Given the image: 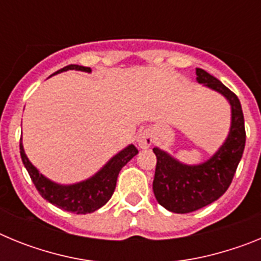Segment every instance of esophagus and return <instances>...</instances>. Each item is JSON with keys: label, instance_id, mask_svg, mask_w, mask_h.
Segmentation results:
<instances>
[{"label": "esophagus", "instance_id": "34e87169", "mask_svg": "<svg viewBox=\"0 0 261 261\" xmlns=\"http://www.w3.org/2000/svg\"><path fill=\"white\" fill-rule=\"evenodd\" d=\"M137 144L141 149H147L153 144V133L150 130H141L137 136Z\"/></svg>", "mask_w": 261, "mask_h": 261}]
</instances>
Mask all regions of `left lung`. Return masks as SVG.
<instances>
[{
	"mask_svg": "<svg viewBox=\"0 0 261 261\" xmlns=\"http://www.w3.org/2000/svg\"><path fill=\"white\" fill-rule=\"evenodd\" d=\"M196 81L222 94L231 105L229 137L209 161L199 166L177 162L158 147L153 191L159 205L174 213H191L212 204L231 184L246 144V129L238 96L221 81L202 69H196Z\"/></svg>",
	"mask_w": 261,
	"mask_h": 261,
	"instance_id": "8db88e82",
	"label": "left lung"
}]
</instances>
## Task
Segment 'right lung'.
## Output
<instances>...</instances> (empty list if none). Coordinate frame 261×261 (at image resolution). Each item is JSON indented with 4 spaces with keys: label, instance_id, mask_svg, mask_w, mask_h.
<instances>
[{
    "label": "right lung",
    "instance_id": "obj_1",
    "mask_svg": "<svg viewBox=\"0 0 261 261\" xmlns=\"http://www.w3.org/2000/svg\"><path fill=\"white\" fill-rule=\"evenodd\" d=\"M81 70V71H91V69L81 65H68L65 68L60 69L56 73H61L65 70ZM20 158L24 167L29 171L32 183L36 187V190L44 197L47 201L53 204L60 209L77 214L93 213L102 208L103 205L111 199L116 187L117 176L120 170L138 153L135 145H129L124 150L111 159L110 162L105 166L96 175L90 177L87 180L81 181L71 186H60L48 180L40 172L36 170L32 163L30 162L27 155L23 150L22 142L19 144Z\"/></svg>",
    "mask_w": 261,
    "mask_h": 261
}]
</instances>
